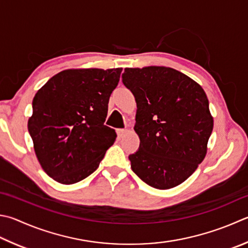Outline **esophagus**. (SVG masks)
<instances>
[{"instance_id":"1","label":"esophagus","mask_w":248,"mask_h":248,"mask_svg":"<svg viewBox=\"0 0 248 248\" xmlns=\"http://www.w3.org/2000/svg\"><path fill=\"white\" fill-rule=\"evenodd\" d=\"M116 132H117V134H118V137L121 138L125 132H127V130H125V129H117Z\"/></svg>"}]
</instances>
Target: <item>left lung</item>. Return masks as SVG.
Listing matches in <instances>:
<instances>
[{"mask_svg":"<svg viewBox=\"0 0 248 248\" xmlns=\"http://www.w3.org/2000/svg\"><path fill=\"white\" fill-rule=\"evenodd\" d=\"M123 82L136 97L134 130L140 147L131 168L148 186L167 190L190 177L204 160L214 128L206 93L173 68H125Z\"/></svg>","mask_w":248,"mask_h":248,"instance_id":"left-lung-1","label":"left lung"}]
</instances>
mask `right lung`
<instances>
[{
    "label": "right lung",
    "mask_w": 248,
    "mask_h": 248,
    "mask_svg": "<svg viewBox=\"0 0 248 248\" xmlns=\"http://www.w3.org/2000/svg\"><path fill=\"white\" fill-rule=\"evenodd\" d=\"M121 70H62L34 95L28 131L40 165L55 181L89 177L114 144L115 130L104 123Z\"/></svg>",
    "instance_id": "right-lung-1"
}]
</instances>
